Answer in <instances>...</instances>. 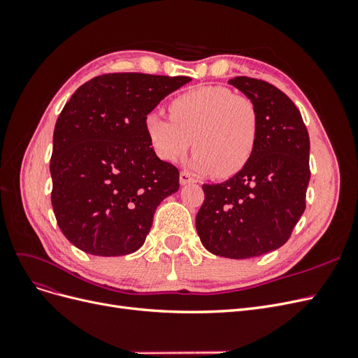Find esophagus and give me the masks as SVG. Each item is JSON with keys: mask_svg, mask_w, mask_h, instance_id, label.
I'll list each match as a JSON object with an SVG mask.
<instances>
[{"mask_svg": "<svg viewBox=\"0 0 358 358\" xmlns=\"http://www.w3.org/2000/svg\"><path fill=\"white\" fill-rule=\"evenodd\" d=\"M179 180H180V183L182 185H187V183H192V182H196V178H194L191 173H188V171H180V175H179Z\"/></svg>", "mask_w": 358, "mask_h": 358, "instance_id": "34e87169", "label": "esophagus"}]
</instances>
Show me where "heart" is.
I'll list each match as a JSON object with an SVG mask.
<instances>
[{"label":"heart","instance_id":"heart-1","mask_svg":"<svg viewBox=\"0 0 358 358\" xmlns=\"http://www.w3.org/2000/svg\"><path fill=\"white\" fill-rule=\"evenodd\" d=\"M170 115L150 112L145 117L149 142L162 161L176 162L194 146V170L229 178L254 152L259 113L246 94L225 86H200L178 95L170 103Z\"/></svg>","mask_w":358,"mask_h":358}]
</instances>
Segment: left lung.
Masks as SVG:
<instances>
[{
	"mask_svg": "<svg viewBox=\"0 0 358 358\" xmlns=\"http://www.w3.org/2000/svg\"><path fill=\"white\" fill-rule=\"evenodd\" d=\"M230 83L258 107L257 145L233 178L204 183L196 229L209 252L243 259L282 246L305 212L309 134L296 104L276 86L246 76Z\"/></svg>",
	"mask_w": 358,
	"mask_h": 358,
	"instance_id": "1",
	"label": "left lung"
}]
</instances>
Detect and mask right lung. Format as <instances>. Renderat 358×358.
Returning <instances> with one entry per match:
<instances>
[{
    "mask_svg": "<svg viewBox=\"0 0 358 358\" xmlns=\"http://www.w3.org/2000/svg\"><path fill=\"white\" fill-rule=\"evenodd\" d=\"M187 76L109 73L76 91L58 117L50 158L52 206L62 234L100 257L131 254L179 170L154 152L145 117Z\"/></svg>",
    "mask_w": 358,
    "mask_h": 358,
    "instance_id": "obj_1",
    "label": "right lung"
}]
</instances>
